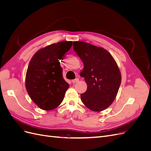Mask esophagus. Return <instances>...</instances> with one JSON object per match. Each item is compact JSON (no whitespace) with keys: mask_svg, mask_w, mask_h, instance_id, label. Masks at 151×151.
I'll return each instance as SVG.
<instances>
[{"mask_svg":"<svg viewBox=\"0 0 151 151\" xmlns=\"http://www.w3.org/2000/svg\"><path fill=\"white\" fill-rule=\"evenodd\" d=\"M79 81V79H74V80H72V83L75 84V83H78Z\"/></svg>","mask_w":151,"mask_h":151,"instance_id":"esophagus-1","label":"esophagus"}]
</instances>
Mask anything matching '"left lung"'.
Segmentation results:
<instances>
[{
    "mask_svg": "<svg viewBox=\"0 0 151 151\" xmlns=\"http://www.w3.org/2000/svg\"><path fill=\"white\" fill-rule=\"evenodd\" d=\"M73 48L84 63L81 76L88 89L81 94L82 102L89 109L101 111L115 100L121 84L119 68L106 50L84 42H74Z\"/></svg>",
    "mask_w": 151,
    "mask_h": 151,
    "instance_id": "left-lung-1",
    "label": "left lung"
}]
</instances>
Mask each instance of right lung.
I'll list each match as a JSON object with an SVG mask.
<instances>
[{
  "mask_svg": "<svg viewBox=\"0 0 151 151\" xmlns=\"http://www.w3.org/2000/svg\"><path fill=\"white\" fill-rule=\"evenodd\" d=\"M72 42L65 41L41 48L31 58L25 86L29 97L43 110H52L62 102L69 85L64 80L60 60Z\"/></svg>",
  "mask_w": 151,
  "mask_h": 151,
  "instance_id": "obj_1",
  "label": "right lung"
}]
</instances>
